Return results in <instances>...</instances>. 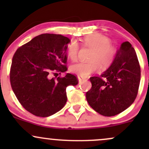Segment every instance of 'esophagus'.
Wrapping results in <instances>:
<instances>
[{"label":"esophagus","instance_id":"1","mask_svg":"<svg viewBox=\"0 0 149 149\" xmlns=\"http://www.w3.org/2000/svg\"><path fill=\"white\" fill-rule=\"evenodd\" d=\"M78 81H79V83H81V82L83 81V80H84L85 78H82L81 76H78Z\"/></svg>","mask_w":149,"mask_h":149}]
</instances>
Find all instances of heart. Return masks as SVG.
I'll use <instances>...</instances> for the list:
<instances>
[{
	"label": "heart",
	"instance_id": "heart-1",
	"mask_svg": "<svg viewBox=\"0 0 149 149\" xmlns=\"http://www.w3.org/2000/svg\"><path fill=\"white\" fill-rule=\"evenodd\" d=\"M85 46L92 49L90 62H78L71 66V71L80 76H88L98 71L100 64L102 67L109 66L115 57L116 50L111 45L110 39L101 34H92L85 37L83 40ZM79 46L76 41L68 45L67 54L71 60H75L78 55Z\"/></svg>",
	"mask_w": 149,
	"mask_h": 149
}]
</instances>
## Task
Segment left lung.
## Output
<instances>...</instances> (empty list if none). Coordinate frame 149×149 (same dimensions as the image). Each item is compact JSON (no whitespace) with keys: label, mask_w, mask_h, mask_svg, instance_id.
Masks as SVG:
<instances>
[{"label":"left lung","mask_w":149,"mask_h":149,"mask_svg":"<svg viewBox=\"0 0 149 149\" xmlns=\"http://www.w3.org/2000/svg\"><path fill=\"white\" fill-rule=\"evenodd\" d=\"M141 70L134 47L121 44L113 61L100 76L90 78L92 88L87 92L89 105L104 116H113L130 107L137 95Z\"/></svg>","instance_id":"1"}]
</instances>
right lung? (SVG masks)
Wrapping results in <instances>:
<instances>
[{
  "instance_id": "obj_1",
  "label": "right lung",
  "mask_w": 149,
  "mask_h": 149,
  "mask_svg": "<svg viewBox=\"0 0 149 149\" xmlns=\"http://www.w3.org/2000/svg\"><path fill=\"white\" fill-rule=\"evenodd\" d=\"M70 40L59 34L43 33L17 49L10 69V83L19 102L26 111L39 117H48L66 103V89L78 83L67 73L52 78L56 72L67 71L66 49Z\"/></svg>"
}]
</instances>
